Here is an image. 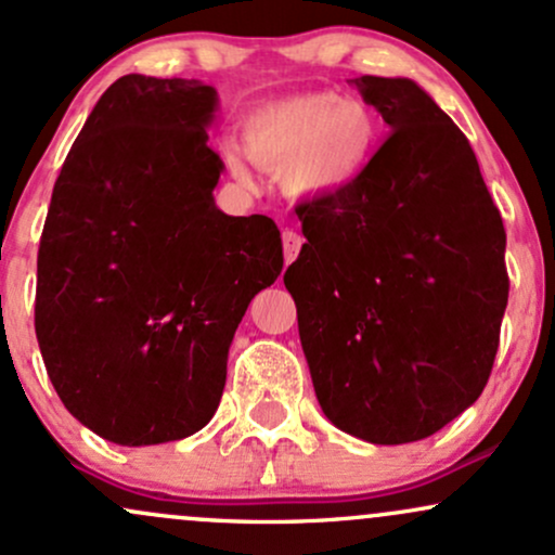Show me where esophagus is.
<instances>
[{
  "label": "esophagus",
  "mask_w": 555,
  "mask_h": 555,
  "mask_svg": "<svg viewBox=\"0 0 555 555\" xmlns=\"http://www.w3.org/2000/svg\"><path fill=\"white\" fill-rule=\"evenodd\" d=\"M302 237H299L297 232H292V229H284L282 232V245H284V260L286 263H292L299 256V250H302Z\"/></svg>",
  "instance_id": "1"
}]
</instances>
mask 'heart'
Masks as SVG:
<instances>
[{"label": "heart", "mask_w": 555, "mask_h": 555, "mask_svg": "<svg viewBox=\"0 0 555 555\" xmlns=\"http://www.w3.org/2000/svg\"><path fill=\"white\" fill-rule=\"evenodd\" d=\"M378 125L362 101L336 93H299L260 106L245 122V151L258 167L282 171L284 190L297 201L341 193L371 162ZM247 180L245 156L227 154Z\"/></svg>", "instance_id": "b5f03b06"}]
</instances>
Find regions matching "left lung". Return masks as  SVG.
Returning a JSON list of instances; mask_svg holds the SVG:
<instances>
[{
  "label": "left lung",
  "mask_w": 555,
  "mask_h": 555,
  "mask_svg": "<svg viewBox=\"0 0 555 555\" xmlns=\"http://www.w3.org/2000/svg\"><path fill=\"white\" fill-rule=\"evenodd\" d=\"M352 82L391 132L349 188L297 206L308 242L284 286L323 415L367 443H412L488 384L506 232L467 138L415 80Z\"/></svg>",
  "instance_id": "8db88e82"
}]
</instances>
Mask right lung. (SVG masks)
Listing matches in <instances>:
<instances>
[{
    "label": "right lung",
    "instance_id": "add662e5",
    "mask_svg": "<svg viewBox=\"0 0 555 555\" xmlns=\"http://www.w3.org/2000/svg\"><path fill=\"white\" fill-rule=\"evenodd\" d=\"M219 93L125 75L88 114L38 247L36 339L69 415L119 446L208 425L234 331L282 273L269 216H227L208 145Z\"/></svg>",
    "mask_w": 555,
    "mask_h": 555
}]
</instances>
